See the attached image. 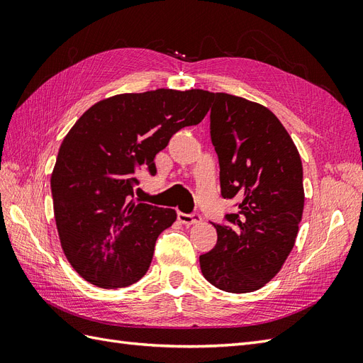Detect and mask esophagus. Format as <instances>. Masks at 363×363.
Masks as SVG:
<instances>
[{"label": "esophagus", "mask_w": 363, "mask_h": 363, "mask_svg": "<svg viewBox=\"0 0 363 363\" xmlns=\"http://www.w3.org/2000/svg\"><path fill=\"white\" fill-rule=\"evenodd\" d=\"M179 221L184 225H194L201 223V216L199 213H192V215H186L183 212H179Z\"/></svg>", "instance_id": "obj_1"}]
</instances>
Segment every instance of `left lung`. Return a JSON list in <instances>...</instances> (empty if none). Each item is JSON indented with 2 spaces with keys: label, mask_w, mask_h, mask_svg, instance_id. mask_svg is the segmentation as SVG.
Here are the masks:
<instances>
[{
  "label": "left lung",
  "mask_w": 363,
  "mask_h": 363,
  "mask_svg": "<svg viewBox=\"0 0 363 363\" xmlns=\"http://www.w3.org/2000/svg\"><path fill=\"white\" fill-rule=\"evenodd\" d=\"M211 136L224 199L239 201L215 225L213 250L200 256L215 288L247 294L277 276L294 248L304 208L300 152L269 108L242 96L211 92Z\"/></svg>",
  "instance_id": "left-lung-1"
}]
</instances>
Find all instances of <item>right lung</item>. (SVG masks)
<instances>
[{
  "instance_id": "obj_1",
  "label": "right lung",
  "mask_w": 363,
  "mask_h": 363,
  "mask_svg": "<svg viewBox=\"0 0 363 363\" xmlns=\"http://www.w3.org/2000/svg\"><path fill=\"white\" fill-rule=\"evenodd\" d=\"M211 92L156 89L98 101L65 136L51 174L54 218L71 267L95 286L125 288L145 276L174 208L133 200L136 172L174 133L196 125Z\"/></svg>"
}]
</instances>
